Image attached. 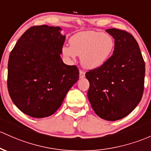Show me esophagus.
<instances>
[{
	"label": "esophagus",
	"mask_w": 151,
	"mask_h": 151,
	"mask_svg": "<svg viewBox=\"0 0 151 151\" xmlns=\"http://www.w3.org/2000/svg\"><path fill=\"white\" fill-rule=\"evenodd\" d=\"M84 77H85V72L80 69V70H79V77H80V78H84Z\"/></svg>",
	"instance_id": "esophagus-1"
}]
</instances>
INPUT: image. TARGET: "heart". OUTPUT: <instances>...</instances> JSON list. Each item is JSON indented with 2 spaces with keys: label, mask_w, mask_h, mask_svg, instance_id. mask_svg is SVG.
Listing matches in <instances>:
<instances>
[{
  "label": "heart",
  "mask_w": 151,
  "mask_h": 151,
  "mask_svg": "<svg viewBox=\"0 0 151 151\" xmlns=\"http://www.w3.org/2000/svg\"><path fill=\"white\" fill-rule=\"evenodd\" d=\"M69 42L70 46L62 48L63 55L72 60L77 55L79 56L83 67L89 69H97L105 64L115 46L112 36L94 31L77 33Z\"/></svg>",
  "instance_id": "heart-1"
}]
</instances>
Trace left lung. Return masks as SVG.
<instances>
[{"label": "left lung", "mask_w": 151, "mask_h": 151, "mask_svg": "<svg viewBox=\"0 0 151 151\" xmlns=\"http://www.w3.org/2000/svg\"><path fill=\"white\" fill-rule=\"evenodd\" d=\"M115 39L113 54L102 67L89 70L88 99L101 118L115 121L123 118L143 97L145 62L137 41L123 30H106Z\"/></svg>", "instance_id": "8db88e82"}]
</instances>
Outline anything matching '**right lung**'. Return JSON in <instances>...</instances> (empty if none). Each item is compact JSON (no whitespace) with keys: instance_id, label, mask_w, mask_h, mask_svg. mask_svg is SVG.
<instances>
[{"instance_id":"obj_1","label":"right lung","mask_w":151,"mask_h":151,"mask_svg":"<svg viewBox=\"0 0 151 151\" xmlns=\"http://www.w3.org/2000/svg\"><path fill=\"white\" fill-rule=\"evenodd\" d=\"M61 30L47 25L32 26L10 54L9 95L16 107L31 117L53 115L79 79L77 66L67 65L60 57L65 41Z\"/></svg>"}]
</instances>
